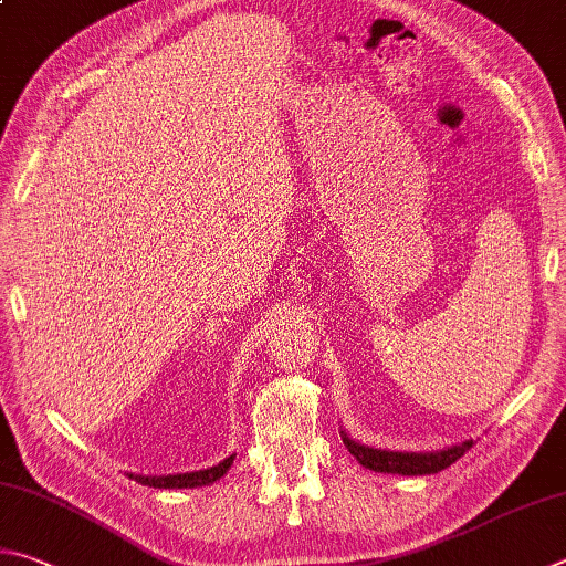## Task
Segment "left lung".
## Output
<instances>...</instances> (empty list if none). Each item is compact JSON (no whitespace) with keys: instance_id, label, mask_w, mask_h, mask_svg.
<instances>
[{"instance_id":"obj_1","label":"left lung","mask_w":566,"mask_h":566,"mask_svg":"<svg viewBox=\"0 0 566 566\" xmlns=\"http://www.w3.org/2000/svg\"><path fill=\"white\" fill-rule=\"evenodd\" d=\"M344 446L348 448L364 468L376 472H394V475H430V472H440L453 465L458 458H462L472 448V440L465 443L436 450V453H396V450H378L356 443L354 438H348L342 430Z\"/></svg>"}]
</instances>
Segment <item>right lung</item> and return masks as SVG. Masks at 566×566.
<instances>
[{"label": "right lung", "instance_id": "1", "mask_svg": "<svg viewBox=\"0 0 566 566\" xmlns=\"http://www.w3.org/2000/svg\"><path fill=\"white\" fill-rule=\"evenodd\" d=\"M234 455L224 458L218 465H212L208 470H195V472H180V475H130L140 485H148V488H166V490H180V488H202V485H210V482L220 480L224 472L230 470Z\"/></svg>", "mask_w": 566, "mask_h": 566}]
</instances>
